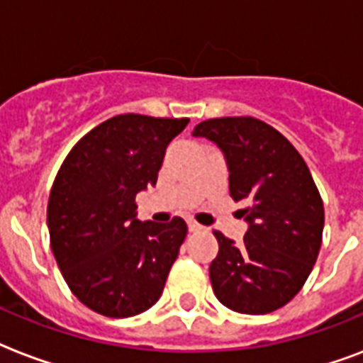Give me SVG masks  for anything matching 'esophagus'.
Here are the masks:
<instances>
[{"label":"esophagus","instance_id":"34e87169","mask_svg":"<svg viewBox=\"0 0 363 363\" xmlns=\"http://www.w3.org/2000/svg\"><path fill=\"white\" fill-rule=\"evenodd\" d=\"M188 230H190V232H201V230H203V226H199L198 222L188 220Z\"/></svg>","mask_w":363,"mask_h":363}]
</instances>
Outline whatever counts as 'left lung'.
Here are the masks:
<instances>
[{
    "mask_svg": "<svg viewBox=\"0 0 363 363\" xmlns=\"http://www.w3.org/2000/svg\"><path fill=\"white\" fill-rule=\"evenodd\" d=\"M192 135L222 150L230 194L248 224L241 245L215 232L213 292L242 315L281 309L301 290L322 245L324 205L309 167L286 137L252 116L211 118Z\"/></svg>",
    "mask_w": 363,
    "mask_h": 363,
    "instance_id": "obj_1",
    "label": "left lung"
}]
</instances>
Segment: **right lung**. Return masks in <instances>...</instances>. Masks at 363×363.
Listing matches in <instances>:
<instances>
[{"label":"right lung","instance_id":"obj_1","mask_svg":"<svg viewBox=\"0 0 363 363\" xmlns=\"http://www.w3.org/2000/svg\"><path fill=\"white\" fill-rule=\"evenodd\" d=\"M188 122L113 116L60 167L47 207L50 247L71 292L99 315L135 316L164 292L186 222H141L135 196L156 184L165 148Z\"/></svg>","mask_w":363,"mask_h":363}]
</instances>
